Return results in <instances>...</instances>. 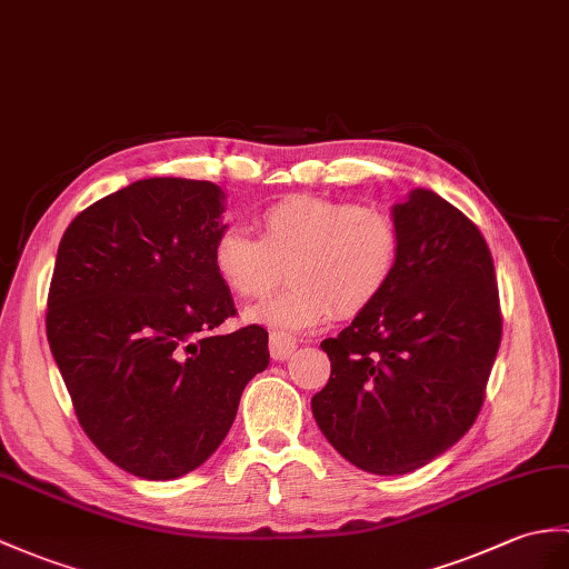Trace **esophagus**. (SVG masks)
<instances>
[{
  "label": "esophagus",
  "mask_w": 569,
  "mask_h": 569,
  "mask_svg": "<svg viewBox=\"0 0 569 569\" xmlns=\"http://www.w3.org/2000/svg\"><path fill=\"white\" fill-rule=\"evenodd\" d=\"M269 351L273 361H286L290 353L296 351V339L283 332H271L269 337Z\"/></svg>",
  "instance_id": "obj_1"
}]
</instances>
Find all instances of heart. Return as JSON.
<instances>
[{
	"mask_svg": "<svg viewBox=\"0 0 569 569\" xmlns=\"http://www.w3.org/2000/svg\"><path fill=\"white\" fill-rule=\"evenodd\" d=\"M257 237L228 224L210 244L220 283L242 300H259L279 286L283 267L290 288L247 310V320L276 332H302L329 315L353 317L388 293L402 261V228L390 210L317 196H288L263 208Z\"/></svg>",
	"mask_w": 569,
	"mask_h": 569,
	"instance_id": "1",
	"label": "heart"
}]
</instances>
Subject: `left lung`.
<instances>
[{
  "label": "left lung",
  "mask_w": 569,
  "mask_h": 569,
  "mask_svg": "<svg viewBox=\"0 0 569 569\" xmlns=\"http://www.w3.org/2000/svg\"><path fill=\"white\" fill-rule=\"evenodd\" d=\"M392 216L405 237L398 276L322 341L332 373L312 398L327 441L376 475L427 466L472 427L501 341L495 261L478 224L429 189Z\"/></svg>",
  "instance_id": "obj_1"
}]
</instances>
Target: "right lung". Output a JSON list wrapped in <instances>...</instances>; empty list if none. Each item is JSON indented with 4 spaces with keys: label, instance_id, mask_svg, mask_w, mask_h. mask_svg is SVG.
Wrapping results in <instances>:
<instances>
[{
    "label": "right lung",
    "instance_id": "obj_1",
    "mask_svg": "<svg viewBox=\"0 0 569 569\" xmlns=\"http://www.w3.org/2000/svg\"><path fill=\"white\" fill-rule=\"evenodd\" d=\"M218 183L140 179L64 230L46 332L74 415L99 451L144 480H174L213 456L269 332L234 317L210 263L222 224Z\"/></svg>",
    "mask_w": 569,
    "mask_h": 569
}]
</instances>
